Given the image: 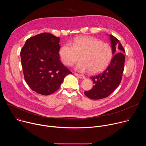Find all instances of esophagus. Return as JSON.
Wrapping results in <instances>:
<instances>
[{"mask_svg": "<svg viewBox=\"0 0 146 146\" xmlns=\"http://www.w3.org/2000/svg\"><path fill=\"white\" fill-rule=\"evenodd\" d=\"M74 75L76 76H77L78 77H79V78H82V79L85 78V76H84L81 75V74H78V73H74Z\"/></svg>", "mask_w": 146, "mask_h": 146, "instance_id": "1", "label": "esophagus"}]
</instances>
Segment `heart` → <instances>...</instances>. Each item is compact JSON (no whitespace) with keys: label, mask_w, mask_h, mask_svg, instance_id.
Returning a JSON list of instances; mask_svg holds the SVG:
<instances>
[{"label":"heart","mask_w":146,"mask_h":146,"mask_svg":"<svg viewBox=\"0 0 146 146\" xmlns=\"http://www.w3.org/2000/svg\"><path fill=\"white\" fill-rule=\"evenodd\" d=\"M60 58L67 66H72L79 59L75 66L80 72L88 70L91 73L99 72L109 64L112 58V49L106 43L90 36H78L64 44L59 50Z\"/></svg>","instance_id":"1"}]
</instances>
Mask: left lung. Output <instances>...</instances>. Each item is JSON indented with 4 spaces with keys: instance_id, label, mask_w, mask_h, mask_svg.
<instances>
[{
    "instance_id": "1",
    "label": "left lung",
    "mask_w": 146,
    "mask_h": 146,
    "mask_svg": "<svg viewBox=\"0 0 146 146\" xmlns=\"http://www.w3.org/2000/svg\"><path fill=\"white\" fill-rule=\"evenodd\" d=\"M112 54L114 55L107 68L92 77L94 86L85 95L91 99H101L109 96L119 85L124 69L125 50L119 41L110 35Z\"/></svg>"
}]
</instances>
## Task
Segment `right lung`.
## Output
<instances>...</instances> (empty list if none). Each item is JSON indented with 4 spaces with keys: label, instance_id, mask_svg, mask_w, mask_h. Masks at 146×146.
Wrapping results in <instances>:
<instances>
[{
    "label": "right lung",
    "instance_id": "add662e5",
    "mask_svg": "<svg viewBox=\"0 0 146 146\" xmlns=\"http://www.w3.org/2000/svg\"><path fill=\"white\" fill-rule=\"evenodd\" d=\"M60 38L43 33L29 38L21 50L25 80L31 89L43 95L52 94L72 72L59 59Z\"/></svg>",
    "mask_w": 146,
    "mask_h": 146
}]
</instances>
